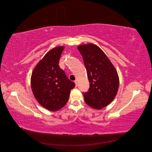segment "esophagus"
<instances>
[{"label":"esophagus","mask_w":152,"mask_h":152,"mask_svg":"<svg viewBox=\"0 0 152 152\" xmlns=\"http://www.w3.org/2000/svg\"><path fill=\"white\" fill-rule=\"evenodd\" d=\"M75 86H76V87L77 86V85H78V82H77V80H75Z\"/></svg>","instance_id":"esophagus-1"}]
</instances>
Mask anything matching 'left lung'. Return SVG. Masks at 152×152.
<instances>
[{
	"label": "left lung",
	"instance_id": "left-lung-1",
	"mask_svg": "<svg viewBox=\"0 0 152 152\" xmlns=\"http://www.w3.org/2000/svg\"><path fill=\"white\" fill-rule=\"evenodd\" d=\"M83 58L89 89L82 93L89 107L99 110L111 103L117 93L119 79L116 69L107 55L93 44L78 46Z\"/></svg>",
	"mask_w": 152,
	"mask_h": 152
}]
</instances>
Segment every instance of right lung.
<instances>
[{"mask_svg": "<svg viewBox=\"0 0 152 152\" xmlns=\"http://www.w3.org/2000/svg\"><path fill=\"white\" fill-rule=\"evenodd\" d=\"M64 48L59 46L50 50L31 73V87L35 99L44 108L52 112L66 104L71 89L75 86L59 66Z\"/></svg>", "mask_w": 152, "mask_h": 152, "instance_id": "right-lung-1", "label": "right lung"}]
</instances>
